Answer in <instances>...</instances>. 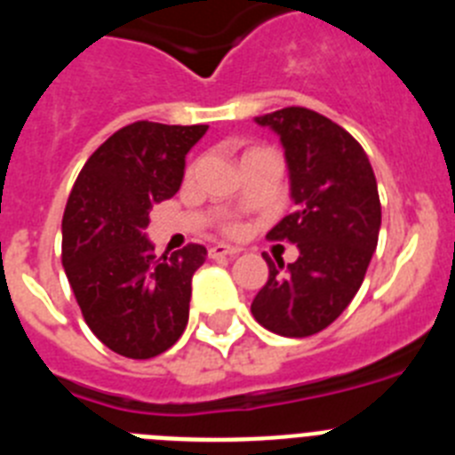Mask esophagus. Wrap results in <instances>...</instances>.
Returning a JSON list of instances; mask_svg holds the SVG:
<instances>
[{"mask_svg":"<svg viewBox=\"0 0 455 455\" xmlns=\"http://www.w3.org/2000/svg\"><path fill=\"white\" fill-rule=\"evenodd\" d=\"M241 252V248L228 246V243H216V246L209 248V257H236Z\"/></svg>","mask_w":455,"mask_h":455,"instance_id":"obj_1","label":"esophagus"}]
</instances>
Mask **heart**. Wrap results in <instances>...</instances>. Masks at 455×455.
<instances>
[{
	"mask_svg": "<svg viewBox=\"0 0 455 455\" xmlns=\"http://www.w3.org/2000/svg\"><path fill=\"white\" fill-rule=\"evenodd\" d=\"M259 150H264V148H251V150H246L243 159H246L248 155H252V152H259ZM225 230H228V232H236V230H239V225H236V223H228V225H225Z\"/></svg>",
	"mask_w": 455,
	"mask_h": 455,
	"instance_id": "heart-1",
	"label": "heart"
}]
</instances>
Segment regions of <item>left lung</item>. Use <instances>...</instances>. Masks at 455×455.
<instances>
[{
  "instance_id": "8db88e82",
  "label": "left lung",
  "mask_w": 455,
  "mask_h": 455,
  "mask_svg": "<svg viewBox=\"0 0 455 455\" xmlns=\"http://www.w3.org/2000/svg\"><path fill=\"white\" fill-rule=\"evenodd\" d=\"M284 148L291 214L268 232L299 246V259L268 264L251 305L267 331L283 337L321 332L348 307L364 280L380 232V198L367 152L344 127L305 107L255 118Z\"/></svg>"
}]
</instances>
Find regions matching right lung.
I'll use <instances>...</instances> for the list:
<instances>
[{"label": "right lung", "mask_w": 455, "mask_h": 455, "mask_svg": "<svg viewBox=\"0 0 455 455\" xmlns=\"http://www.w3.org/2000/svg\"><path fill=\"white\" fill-rule=\"evenodd\" d=\"M207 124L139 120L88 156L63 212V268L84 321L114 353L148 360L168 351L188 321L191 277L207 248L155 255L150 212L172 198L184 156Z\"/></svg>", "instance_id": "obj_1"}]
</instances>
